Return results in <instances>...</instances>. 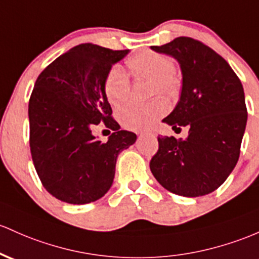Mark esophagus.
I'll return each instance as SVG.
<instances>
[{"label":"esophagus","mask_w":259,"mask_h":259,"mask_svg":"<svg viewBox=\"0 0 259 259\" xmlns=\"http://www.w3.org/2000/svg\"><path fill=\"white\" fill-rule=\"evenodd\" d=\"M138 135H139V136H143L144 134H143V133H139V134H138Z\"/></svg>","instance_id":"34e87169"}]
</instances>
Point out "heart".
<instances>
[{
  "label": "heart",
  "instance_id": "1",
  "mask_svg": "<svg viewBox=\"0 0 259 259\" xmlns=\"http://www.w3.org/2000/svg\"><path fill=\"white\" fill-rule=\"evenodd\" d=\"M136 78L150 79L151 96L160 95L164 98H173L180 92L181 82L175 72L172 59L155 51H144L126 61ZM130 79L125 71L113 66L104 79V95L113 107L123 104L129 97ZM167 106L161 99H153L146 104H126L116 113L119 123L130 130L151 129L153 124L166 114Z\"/></svg>",
  "mask_w": 259,
  "mask_h": 259
}]
</instances>
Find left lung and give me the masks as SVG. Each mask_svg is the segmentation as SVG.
<instances>
[{"label":"left lung","mask_w":259,"mask_h":259,"mask_svg":"<svg viewBox=\"0 0 259 259\" xmlns=\"http://www.w3.org/2000/svg\"><path fill=\"white\" fill-rule=\"evenodd\" d=\"M178 61L182 92L163 123L188 126V138L158 136L150 169L163 188L183 197L218 189L235 168L247 123L245 92L227 61L211 48L188 36L151 47Z\"/></svg>","instance_id":"obj_1"}]
</instances>
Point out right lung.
Masks as SVG:
<instances>
[{
	"instance_id": "1",
	"label": "right lung",
	"mask_w": 259,
	"mask_h": 259,
	"mask_svg": "<svg viewBox=\"0 0 259 259\" xmlns=\"http://www.w3.org/2000/svg\"><path fill=\"white\" fill-rule=\"evenodd\" d=\"M129 50L77 45L36 78L28 106L29 145L35 171L53 197L70 204L98 200L109 190L118 155L136 141L112 118L104 79ZM103 121L115 130L107 143L92 134Z\"/></svg>"
}]
</instances>
